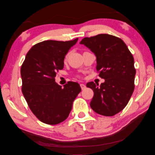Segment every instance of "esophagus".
I'll list each match as a JSON object with an SVG mask.
<instances>
[{
	"mask_svg": "<svg viewBox=\"0 0 155 155\" xmlns=\"http://www.w3.org/2000/svg\"><path fill=\"white\" fill-rule=\"evenodd\" d=\"M80 87H81V88H82V90H84V89L85 88H86V86L84 84H80Z\"/></svg>",
	"mask_w": 155,
	"mask_h": 155,
	"instance_id": "34e87169",
	"label": "esophagus"
}]
</instances>
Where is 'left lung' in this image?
<instances>
[{
  "label": "left lung",
  "mask_w": 155,
  "mask_h": 155,
  "mask_svg": "<svg viewBox=\"0 0 155 155\" xmlns=\"http://www.w3.org/2000/svg\"><path fill=\"white\" fill-rule=\"evenodd\" d=\"M97 56V70L105 82H93L86 86L93 89L90 105L96 113L112 116L123 110L134 93V58L123 40L108 34L85 37L80 41Z\"/></svg>",
  "instance_id": "8db88e82"
}]
</instances>
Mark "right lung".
Listing matches in <instances>:
<instances>
[{
	"mask_svg": "<svg viewBox=\"0 0 155 155\" xmlns=\"http://www.w3.org/2000/svg\"><path fill=\"white\" fill-rule=\"evenodd\" d=\"M78 39L67 41L48 40L32 46L21 67V91L28 107L42 123L57 124L69 116L80 93L79 84L68 82L64 88L55 82L56 72Z\"/></svg>",
	"mask_w": 155,
	"mask_h": 155,
	"instance_id": "add662e5",
	"label": "right lung"
}]
</instances>
